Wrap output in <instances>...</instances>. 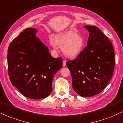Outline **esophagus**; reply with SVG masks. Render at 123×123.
<instances>
[{
  "label": "esophagus",
  "instance_id": "esophagus-1",
  "mask_svg": "<svg viewBox=\"0 0 123 123\" xmlns=\"http://www.w3.org/2000/svg\"><path fill=\"white\" fill-rule=\"evenodd\" d=\"M66 64V61L65 60L63 61V66H65Z\"/></svg>",
  "mask_w": 123,
  "mask_h": 123
}]
</instances>
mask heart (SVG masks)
<instances>
[{
    "mask_svg": "<svg viewBox=\"0 0 123 123\" xmlns=\"http://www.w3.org/2000/svg\"><path fill=\"white\" fill-rule=\"evenodd\" d=\"M53 44L62 47L65 55L69 58L77 57L82 51L84 39L74 31H66L59 33L53 38Z\"/></svg>",
    "mask_w": 123,
    "mask_h": 123,
    "instance_id": "1",
    "label": "heart"
}]
</instances>
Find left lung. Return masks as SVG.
Instances as JSON below:
<instances>
[{
    "label": "left lung",
    "mask_w": 123,
    "mask_h": 123,
    "mask_svg": "<svg viewBox=\"0 0 123 123\" xmlns=\"http://www.w3.org/2000/svg\"><path fill=\"white\" fill-rule=\"evenodd\" d=\"M88 32L87 45L75 60L66 65L72 78V87L81 97L97 95L105 88L113 74L115 52L106 36L95 26H84Z\"/></svg>",
    "instance_id": "8db88e82"
}]
</instances>
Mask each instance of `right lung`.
I'll return each mask as SVG.
<instances>
[{"mask_svg":"<svg viewBox=\"0 0 123 123\" xmlns=\"http://www.w3.org/2000/svg\"><path fill=\"white\" fill-rule=\"evenodd\" d=\"M37 30L27 28L10 44L8 75L12 86L28 98H44L52 91L55 74L62 67L61 57L54 58L36 37Z\"/></svg>","mask_w":123,"mask_h":123,"instance_id":"add662e5","label":"right lung"}]
</instances>
